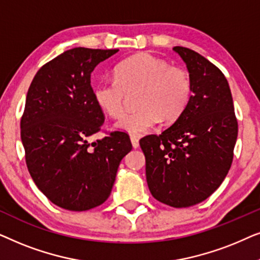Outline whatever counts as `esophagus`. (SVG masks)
Returning a JSON list of instances; mask_svg holds the SVG:
<instances>
[{
    "mask_svg": "<svg viewBox=\"0 0 260 260\" xmlns=\"http://www.w3.org/2000/svg\"><path fill=\"white\" fill-rule=\"evenodd\" d=\"M130 140H131V144H133V147L135 149L140 147V141H138V138L136 136H131Z\"/></svg>",
    "mask_w": 260,
    "mask_h": 260,
    "instance_id": "1",
    "label": "esophagus"
}]
</instances>
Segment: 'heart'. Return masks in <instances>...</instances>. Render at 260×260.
<instances>
[{"mask_svg": "<svg viewBox=\"0 0 260 260\" xmlns=\"http://www.w3.org/2000/svg\"><path fill=\"white\" fill-rule=\"evenodd\" d=\"M138 92L136 112L124 116L117 126L131 135H143L161 119L173 123L189 104L193 85L189 73L182 67L170 66L150 53H138L115 67L113 79L94 85L97 105L113 118L125 112L126 94Z\"/></svg>", "mask_w": 260, "mask_h": 260, "instance_id": "heart-1", "label": "heart"}]
</instances>
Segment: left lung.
Returning <instances> with one entry per match:
<instances>
[{
    "label": "left lung",
    "instance_id": "8db88e82",
    "mask_svg": "<svg viewBox=\"0 0 260 260\" xmlns=\"http://www.w3.org/2000/svg\"><path fill=\"white\" fill-rule=\"evenodd\" d=\"M173 49L189 72L190 102L172 126L143 137L140 145L152 197L182 208L206 200L225 180L233 161L238 122L221 71L189 48Z\"/></svg>",
    "mask_w": 260,
    "mask_h": 260
}]
</instances>
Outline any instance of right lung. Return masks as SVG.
I'll list each match as a JSON object with an SVG mask.
<instances>
[{
  "mask_svg": "<svg viewBox=\"0 0 260 260\" xmlns=\"http://www.w3.org/2000/svg\"><path fill=\"white\" fill-rule=\"evenodd\" d=\"M118 49H69L35 74L21 118L28 172L46 198L81 212L106 201L122 158L133 149L126 133L90 143L104 113L93 98L91 73Z\"/></svg>",
  "mask_w": 260,
  "mask_h": 260,
  "instance_id": "1",
  "label": "right lung"
}]
</instances>
